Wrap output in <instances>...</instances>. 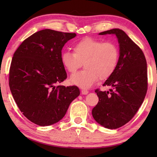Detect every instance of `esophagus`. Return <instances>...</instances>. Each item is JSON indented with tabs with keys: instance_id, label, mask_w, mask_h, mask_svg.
Returning <instances> with one entry per match:
<instances>
[{
	"instance_id": "esophagus-1",
	"label": "esophagus",
	"mask_w": 157,
	"mask_h": 157,
	"mask_svg": "<svg viewBox=\"0 0 157 157\" xmlns=\"http://www.w3.org/2000/svg\"><path fill=\"white\" fill-rule=\"evenodd\" d=\"M81 94H82L83 95H86V94H89V91L85 89H83L82 90H81Z\"/></svg>"
}]
</instances>
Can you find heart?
Masks as SVG:
<instances>
[{
  "instance_id": "1",
  "label": "heart",
  "mask_w": 157,
  "mask_h": 157,
  "mask_svg": "<svg viewBox=\"0 0 157 157\" xmlns=\"http://www.w3.org/2000/svg\"><path fill=\"white\" fill-rule=\"evenodd\" d=\"M74 53L65 51L61 54L64 68L74 74L83 65L85 69L71 76V82L81 88L94 85L98 78H109L115 71L119 59V50L112 42L85 38L73 46Z\"/></svg>"
}]
</instances>
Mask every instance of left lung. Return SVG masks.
Listing matches in <instances>:
<instances>
[{"label":"left lung","mask_w":157,"mask_h":157,"mask_svg":"<svg viewBox=\"0 0 157 157\" xmlns=\"http://www.w3.org/2000/svg\"><path fill=\"white\" fill-rule=\"evenodd\" d=\"M98 34L117 36L119 59L115 71L103 84L113 89L95 91L98 102L92 109V116L100 125L115 129L128 123L142 104L147 91V61L141 49L122 30L113 29Z\"/></svg>","instance_id":"obj_1"}]
</instances>
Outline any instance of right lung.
Returning <instances> with one entry per match:
<instances>
[{
    "label": "right lung",
    "instance_id": "1",
    "mask_svg": "<svg viewBox=\"0 0 157 157\" xmlns=\"http://www.w3.org/2000/svg\"><path fill=\"white\" fill-rule=\"evenodd\" d=\"M74 33L39 31L23 40L10 64L9 86L23 114L46 126L63 119L71 103L80 94L76 86H57L67 78L61 51Z\"/></svg>",
    "mask_w": 157,
    "mask_h": 157
}]
</instances>
